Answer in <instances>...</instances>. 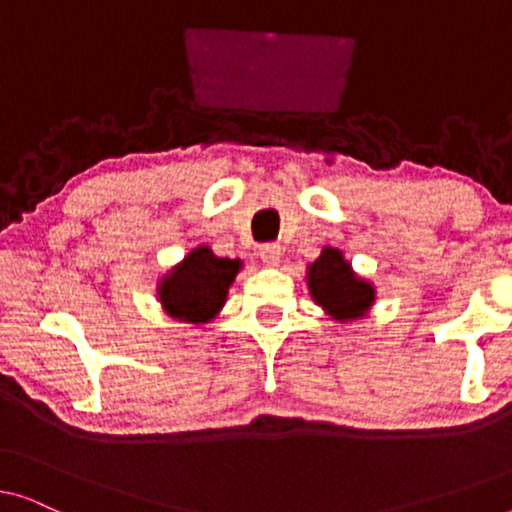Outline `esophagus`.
<instances>
[{
    "mask_svg": "<svg viewBox=\"0 0 512 512\" xmlns=\"http://www.w3.org/2000/svg\"><path fill=\"white\" fill-rule=\"evenodd\" d=\"M258 256H261V261L265 265H277L279 258H282V247H279V244H275V242L263 244L261 251H258Z\"/></svg>",
    "mask_w": 512,
    "mask_h": 512,
    "instance_id": "esophagus-1",
    "label": "esophagus"
}]
</instances>
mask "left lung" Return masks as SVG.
I'll list each match as a JSON object with an SVG mask.
<instances>
[{
  "instance_id": "1",
  "label": "left lung",
  "mask_w": 512,
  "mask_h": 512,
  "mask_svg": "<svg viewBox=\"0 0 512 512\" xmlns=\"http://www.w3.org/2000/svg\"><path fill=\"white\" fill-rule=\"evenodd\" d=\"M307 286L312 300L335 321L363 319L375 303V286L356 277L340 249L324 247L317 261L307 268Z\"/></svg>"
}]
</instances>
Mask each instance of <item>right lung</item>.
<instances>
[{"mask_svg": "<svg viewBox=\"0 0 512 512\" xmlns=\"http://www.w3.org/2000/svg\"><path fill=\"white\" fill-rule=\"evenodd\" d=\"M242 270L233 258H219L214 251L195 247L184 261L167 272L158 284V298L172 319L184 324H209L226 303L230 284Z\"/></svg>", "mask_w": 512, "mask_h": 512, "instance_id": "obj_1", "label": "right lung"}]
</instances>
